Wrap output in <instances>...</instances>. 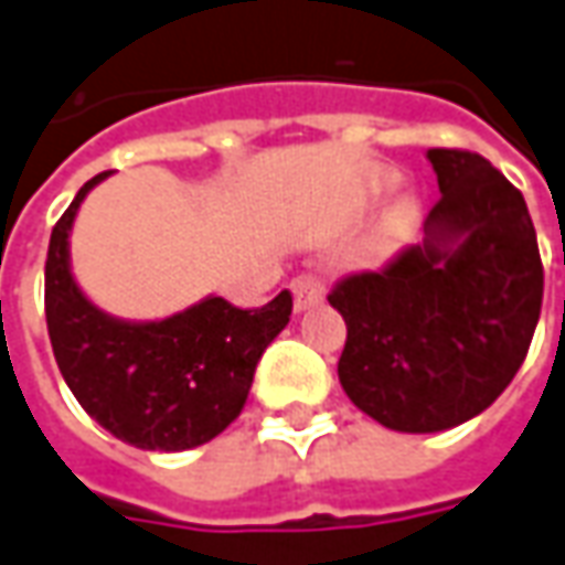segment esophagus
I'll use <instances>...</instances> for the list:
<instances>
[{"instance_id":"1","label":"esophagus","mask_w":565,"mask_h":565,"mask_svg":"<svg viewBox=\"0 0 565 565\" xmlns=\"http://www.w3.org/2000/svg\"><path fill=\"white\" fill-rule=\"evenodd\" d=\"M290 290H294V302L296 309H309L315 302H321L323 299V281L318 275H296L294 284H290Z\"/></svg>"}]
</instances>
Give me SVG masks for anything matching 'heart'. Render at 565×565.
<instances>
[{
  "mask_svg": "<svg viewBox=\"0 0 565 565\" xmlns=\"http://www.w3.org/2000/svg\"><path fill=\"white\" fill-rule=\"evenodd\" d=\"M409 220H413V207H409V204L394 207L392 220H388V232H401V228L409 226Z\"/></svg>",
  "mask_w": 565,
  "mask_h": 565,
  "instance_id": "obj_1",
  "label": "heart"
}]
</instances>
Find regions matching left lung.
<instances>
[{"label":"left lung","instance_id":"left-lung-1","mask_svg":"<svg viewBox=\"0 0 565 565\" xmlns=\"http://www.w3.org/2000/svg\"><path fill=\"white\" fill-rule=\"evenodd\" d=\"M440 199L425 242L330 290L349 337L339 382L392 431L475 419L511 385L542 315L544 269L520 189L483 156L428 149Z\"/></svg>","mask_w":565,"mask_h":565}]
</instances>
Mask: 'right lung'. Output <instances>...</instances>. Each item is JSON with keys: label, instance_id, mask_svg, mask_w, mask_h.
<instances>
[{"label": "right lung", "instance_id": "add662e5", "mask_svg": "<svg viewBox=\"0 0 565 565\" xmlns=\"http://www.w3.org/2000/svg\"><path fill=\"white\" fill-rule=\"evenodd\" d=\"M106 173L78 189L51 228L45 321L54 361L82 409L118 440L164 452L201 447L242 413L256 361L290 321L294 296L281 290L263 309L211 296L156 323L97 311L70 275L66 238L82 199Z\"/></svg>", "mask_w": 565, "mask_h": 565}]
</instances>
